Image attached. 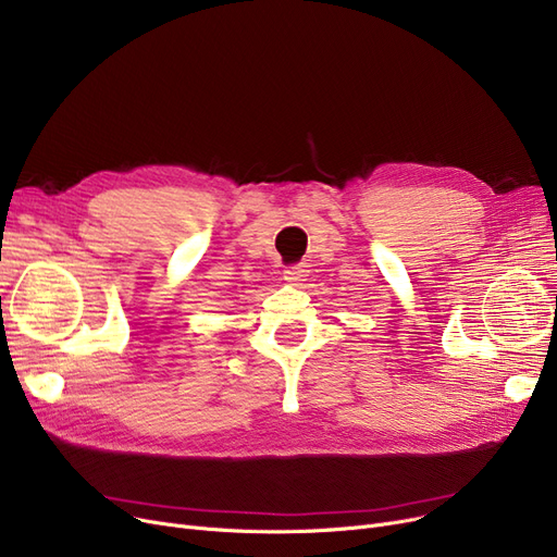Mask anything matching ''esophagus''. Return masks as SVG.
I'll return each mask as SVG.
<instances>
[{"instance_id": "1", "label": "esophagus", "mask_w": 557, "mask_h": 557, "mask_svg": "<svg viewBox=\"0 0 557 557\" xmlns=\"http://www.w3.org/2000/svg\"><path fill=\"white\" fill-rule=\"evenodd\" d=\"M307 277H309V271H307V267H300V263H298V267H288L284 271V280L290 282V284H296V286L307 282Z\"/></svg>"}]
</instances>
